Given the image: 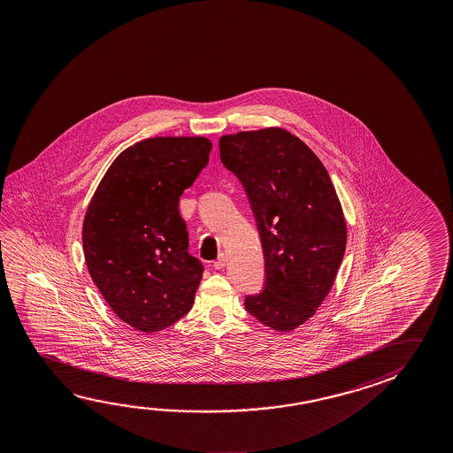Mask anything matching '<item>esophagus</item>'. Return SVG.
I'll return each instance as SVG.
<instances>
[{"label": "esophagus", "mask_w": 453, "mask_h": 453, "mask_svg": "<svg viewBox=\"0 0 453 453\" xmlns=\"http://www.w3.org/2000/svg\"><path fill=\"white\" fill-rule=\"evenodd\" d=\"M226 264H227V256H226L224 252H221V254L218 256V259L213 262V267H215L216 270H221V268L226 267Z\"/></svg>", "instance_id": "1"}]
</instances>
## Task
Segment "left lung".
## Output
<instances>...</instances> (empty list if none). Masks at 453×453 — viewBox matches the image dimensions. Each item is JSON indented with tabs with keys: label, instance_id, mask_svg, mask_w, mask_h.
Returning a JSON list of instances; mask_svg holds the SVG:
<instances>
[{
	"label": "left lung",
	"instance_id": "obj_1",
	"mask_svg": "<svg viewBox=\"0 0 453 453\" xmlns=\"http://www.w3.org/2000/svg\"><path fill=\"white\" fill-rule=\"evenodd\" d=\"M219 153L245 188L265 259L264 290L245 298L246 311L290 332L324 302L346 251L334 183L311 149L281 127L223 135Z\"/></svg>",
	"mask_w": 453,
	"mask_h": 453
}]
</instances>
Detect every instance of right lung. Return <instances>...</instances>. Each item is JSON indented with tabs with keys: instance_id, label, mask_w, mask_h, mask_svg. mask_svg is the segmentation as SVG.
Masks as SVG:
<instances>
[{
	"instance_id": "obj_1",
	"label": "right lung",
	"mask_w": 453,
	"mask_h": 453,
	"mask_svg": "<svg viewBox=\"0 0 453 453\" xmlns=\"http://www.w3.org/2000/svg\"><path fill=\"white\" fill-rule=\"evenodd\" d=\"M205 137H153L111 163L83 219L89 276L119 319L145 334L191 310L203 265L188 252L180 196L208 164Z\"/></svg>"
}]
</instances>
